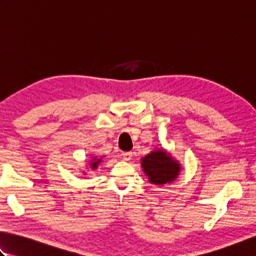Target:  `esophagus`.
I'll list each match as a JSON object with an SVG mask.
<instances>
[{
  "mask_svg": "<svg viewBox=\"0 0 256 256\" xmlns=\"http://www.w3.org/2000/svg\"><path fill=\"white\" fill-rule=\"evenodd\" d=\"M123 155V158H124V160H131V158H132V152H124V153L122 154Z\"/></svg>",
  "mask_w": 256,
  "mask_h": 256,
  "instance_id": "1",
  "label": "esophagus"
}]
</instances>
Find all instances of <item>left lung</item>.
I'll return each mask as SVG.
<instances>
[{
    "label": "left lung",
    "instance_id": "obj_1",
    "mask_svg": "<svg viewBox=\"0 0 256 256\" xmlns=\"http://www.w3.org/2000/svg\"><path fill=\"white\" fill-rule=\"evenodd\" d=\"M143 172L150 184L164 186L175 182L182 170V165L164 148H155L140 158Z\"/></svg>",
    "mask_w": 256,
    "mask_h": 256
}]
</instances>
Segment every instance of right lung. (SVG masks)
Instances as JSON below:
<instances>
[{"label": "right lung", "mask_w": 256, "mask_h": 256, "mask_svg": "<svg viewBox=\"0 0 256 256\" xmlns=\"http://www.w3.org/2000/svg\"><path fill=\"white\" fill-rule=\"evenodd\" d=\"M103 157H104V156H101V157L92 156V157H91V160H89V166H88V167H90L92 170H96L98 166H99V164H100V162H102V158H103ZM84 172L86 174V172Z\"/></svg>", "instance_id": "obj_1"}]
</instances>
